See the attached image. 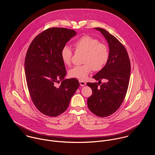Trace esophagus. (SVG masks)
<instances>
[{"instance_id":"1","label":"esophagus","mask_w":155,"mask_h":155,"mask_svg":"<svg viewBox=\"0 0 155 155\" xmlns=\"http://www.w3.org/2000/svg\"><path fill=\"white\" fill-rule=\"evenodd\" d=\"M79 83H80L81 86H82V87L85 86L86 85V84H87L85 81H79Z\"/></svg>"}]
</instances>
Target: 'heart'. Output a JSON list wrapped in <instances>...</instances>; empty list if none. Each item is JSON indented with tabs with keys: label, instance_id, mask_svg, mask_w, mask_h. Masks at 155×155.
Instances as JSON below:
<instances>
[{
	"label": "heart",
	"instance_id": "obj_1",
	"mask_svg": "<svg viewBox=\"0 0 155 155\" xmlns=\"http://www.w3.org/2000/svg\"><path fill=\"white\" fill-rule=\"evenodd\" d=\"M76 52H84L81 66L74 67L68 71L70 77L80 80L85 79L94 69L95 71L102 70L107 63L110 52L107 45L88 35L83 36L73 43ZM63 62L69 66L71 62L73 52L68 46L63 47L61 51Z\"/></svg>",
	"mask_w": 155,
	"mask_h": 155
}]
</instances>
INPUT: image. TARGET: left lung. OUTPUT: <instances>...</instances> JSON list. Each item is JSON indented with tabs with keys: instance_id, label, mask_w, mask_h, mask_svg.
I'll use <instances>...</instances> for the list:
<instances>
[{
	"instance_id": "obj_1",
	"label": "left lung",
	"mask_w": 155,
	"mask_h": 155,
	"mask_svg": "<svg viewBox=\"0 0 155 155\" xmlns=\"http://www.w3.org/2000/svg\"><path fill=\"white\" fill-rule=\"evenodd\" d=\"M95 29L100 31L107 40L110 56L106 65L93 76L99 82L104 79L106 82L101 85L99 82L87 84L92 91L87 104L92 113L104 117L117 110L125 99L130 82L131 63L125 46L114 36L103 28Z\"/></svg>"
}]
</instances>
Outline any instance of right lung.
<instances>
[{
    "mask_svg": "<svg viewBox=\"0 0 155 155\" xmlns=\"http://www.w3.org/2000/svg\"><path fill=\"white\" fill-rule=\"evenodd\" d=\"M76 35L74 30L49 28L38 35L30 45L25 58V74L31 99L42 113L55 117L66 110L72 96L79 87L75 78L66 75L61 51ZM62 81L59 87L55 84Z\"/></svg>",
    "mask_w": 155,
    "mask_h": 155,
    "instance_id": "obj_1",
    "label": "right lung"
}]
</instances>
